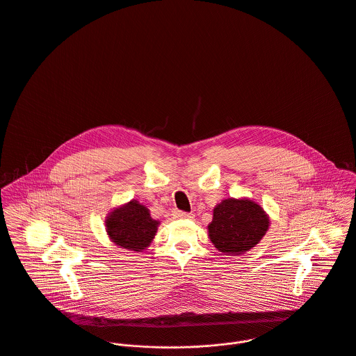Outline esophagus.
<instances>
[{"label": "esophagus", "instance_id": "esophagus-1", "mask_svg": "<svg viewBox=\"0 0 356 356\" xmlns=\"http://www.w3.org/2000/svg\"><path fill=\"white\" fill-rule=\"evenodd\" d=\"M173 216L177 218H193V213H187L181 210H173Z\"/></svg>", "mask_w": 356, "mask_h": 356}]
</instances>
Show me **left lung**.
Returning <instances> with one entry per match:
<instances>
[{
	"label": "left lung",
	"mask_w": 356,
	"mask_h": 356,
	"mask_svg": "<svg viewBox=\"0 0 356 356\" xmlns=\"http://www.w3.org/2000/svg\"><path fill=\"white\" fill-rule=\"evenodd\" d=\"M207 228L218 251L240 255L259 243L269 228V218L255 202L229 197L214 207L213 221Z\"/></svg>",
	"instance_id": "obj_1"
}]
</instances>
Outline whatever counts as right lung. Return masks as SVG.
Instances as JSON below:
<instances>
[{"label":"right lung","instance_id":"right-lung-1","mask_svg":"<svg viewBox=\"0 0 356 356\" xmlns=\"http://www.w3.org/2000/svg\"><path fill=\"white\" fill-rule=\"evenodd\" d=\"M159 221L153 220L149 209L136 200L113 210L106 218V232L118 245L142 251L150 245L157 232Z\"/></svg>","mask_w":356,"mask_h":356}]
</instances>
